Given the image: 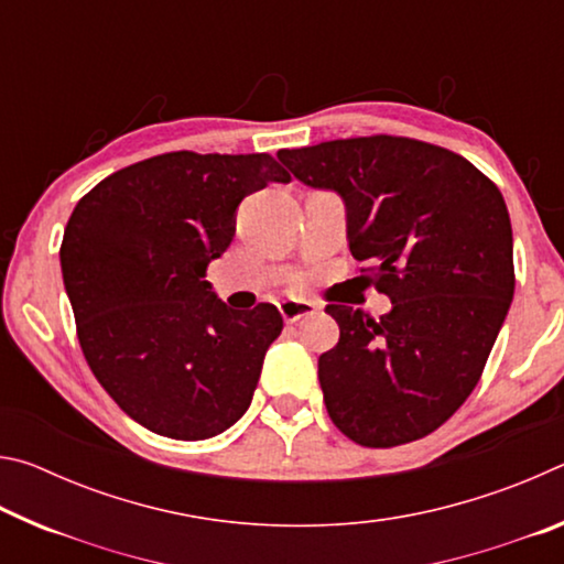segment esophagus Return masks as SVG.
<instances>
[{
  "mask_svg": "<svg viewBox=\"0 0 564 564\" xmlns=\"http://www.w3.org/2000/svg\"><path fill=\"white\" fill-rule=\"evenodd\" d=\"M279 308H281V316L285 323H299L301 318H308L316 313V305L308 301H283Z\"/></svg>",
  "mask_w": 564,
  "mask_h": 564,
  "instance_id": "esophagus-1",
  "label": "esophagus"
}]
</instances>
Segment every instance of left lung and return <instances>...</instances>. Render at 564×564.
<instances>
[{"label": "left lung", "mask_w": 564, "mask_h": 564, "mask_svg": "<svg viewBox=\"0 0 564 564\" xmlns=\"http://www.w3.org/2000/svg\"><path fill=\"white\" fill-rule=\"evenodd\" d=\"M279 159L346 202L348 246L393 308L380 321L330 303L340 338L318 358L328 415L366 447L437 431L482 376L514 293L500 188L470 161L408 137L323 141Z\"/></svg>", "instance_id": "1"}]
</instances>
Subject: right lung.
Here are the masks:
<instances>
[{
	"mask_svg": "<svg viewBox=\"0 0 564 564\" xmlns=\"http://www.w3.org/2000/svg\"><path fill=\"white\" fill-rule=\"evenodd\" d=\"M271 181L291 174L269 154L171 151L99 181L69 216L59 261L84 358L151 433L206 441L251 405L283 318L228 308L206 269Z\"/></svg>",
	"mask_w": 564,
	"mask_h": 564,
	"instance_id": "1",
	"label": "right lung"
}]
</instances>
